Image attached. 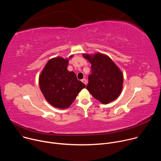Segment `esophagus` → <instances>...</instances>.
<instances>
[{
	"mask_svg": "<svg viewBox=\"0 0 161 161\" xmlns=\"http://www.w3.org/2000/svg\"><path fill=\"white\" fill-rule=\"evenodd\" d=\"M81 81L86 85V84H87V81H86V79H83V80H81Z\"/></svg>",
	"mask_w": 161,
	"mask_h": 161,
	"instance_id": "1",
	"label": "esophagus"
}]
</instances>
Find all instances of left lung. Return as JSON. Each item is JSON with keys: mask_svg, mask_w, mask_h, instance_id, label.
Wrapping results in <instances>:
<instances>
[{"mask_svg": "<svg viewBox=\"0 0 161 161\" xmlns=\"http://www.w3.org/2000/svg\"><path fill=\"white\" fill-rule=\"evenodd\" d=\"M91 64L86 89L95 99L104 104L117 99L122 92L124 75L119 67L108 55L96 53H83Z\"/></svg>", "mask_w": 161, "mask_h": 161, "instance_id": "1", "label": "left lung"}]
</instances>
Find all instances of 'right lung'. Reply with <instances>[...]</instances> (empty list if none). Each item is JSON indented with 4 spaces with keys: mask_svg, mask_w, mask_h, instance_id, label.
<instances>
[{
    "mask_svg": "<svg viewBox=\"0 0 161 161\" xmlns=\"http://www.w3.org/2000/svg\"><path fill=\"white\" fill-rule=\"evenodd\" d=\"M73 56L50 59L39 75L41 91L46 100L55 108L66 109L69 107L80 92L86 86L77 80L73 71L67 70L69 60Z\"/></svg>",
    "mask_w": 161,
    "mask_h": 161,
    "instance_id": "1",
    "label": "right lung"
}]
</instances>
